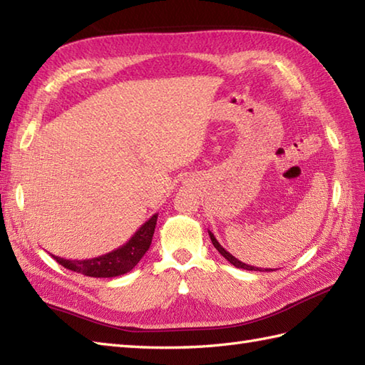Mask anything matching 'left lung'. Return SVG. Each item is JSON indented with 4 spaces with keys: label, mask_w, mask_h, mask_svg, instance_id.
Returning a JSON list of instances; mask_svg holds the SVG:
<instances>
[{
    "label": "left lung",
    "mask_w": 365,
    "mask_h": 365,
    "mask_svg": "<svg viewBox=\"0 0 365 365\" xmlns=\"http://www.w3.org/2000/svg\"><path fill=\"white\" fill-rule=\"evenodd\" d=\"M208 235H210V240H212V243H213V246L216 247V250H218V252L222 255L224 259H227L232 265L234 267H237V268H242V269H247V271H263L262 268H257V267H252V265H247V263H243V262H240L238 259H235L234 255H232L230 252H227L226 250H224V247L220 245V242L218 240L215 238V235L212 234L210 230H208ZM271 268H265V271H269Z\"/></svg>",
    "instance_id": "obj_1"
}]
</instances>
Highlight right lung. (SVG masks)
<instances>
[{
  "instance_id": "right-lung-1",
  "label": "right lung",
  "mask_w": 365,
  "mask_h": 365,
  "mask_svg": "<svg viewBox=\"0 0 365 365\" xmlns=\"http://www.w3.org/2000/svg\"><path fill=\"white\" fill-rule=\"evenodd\" d=\"M158 213H155L152 218L147 220L141 227H139L135 235L131 237L125 245L119 246L108 254L98 255L94 259H84V260H72V259H63L58 255H53V259L61 263L64 268L76 271L84 276L91 277H115L128 273L133 269L138 262L143 259V255L149 251L152 237L157 226Z\"/></svg>"
}]
</instances>
